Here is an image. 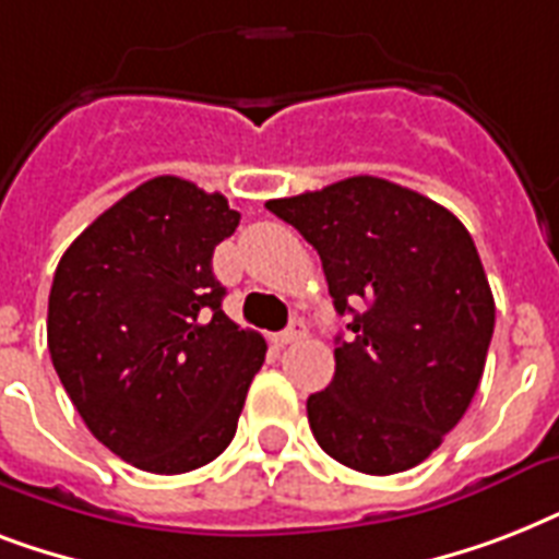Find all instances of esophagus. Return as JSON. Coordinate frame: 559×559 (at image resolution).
<instances>
[{"mask_svg": "<svg viewBox=\"0 0 559 559\" xmlns=\"http://www.w3.org/2000/svg\"><path fill=\"white\" fill-rule=\"evenodd\" d=\"M307 333V324H305V319H293V322H289V328L287 331H281L278 333V345H289V342H298L301 340V336H305Z\"/></svg>", "mask_w": 559, "mask_h": 559, "instance_id": "34e87169", "label": "esophagus"}]
</instances>
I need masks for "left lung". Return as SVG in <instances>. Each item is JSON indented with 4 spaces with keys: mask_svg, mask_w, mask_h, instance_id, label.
<instances>
[{
    "mask_svg": "<svg viewBox=\"0 0 559 559\" xmlns=\"http://www.w3.org/2000/svg\"><path fill=\"white\" fill-rule=\"evenodd\" d=\"M266 209L319 252L336 313H350L331 385L307 397L313 438L368 476L417 467L467 412L493 340L473 237L452 211L380 177Z\"/></svg>",
    "mask_w": 559,
    "mask_h": 559,
    "instance_id": "8db88e82",
    "label": "left lung"
}]
</instances>
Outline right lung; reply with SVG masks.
Segmentation results:
<instances>
[{
    "mask_svg": "<svg viewBox=\"0 0 559 559\" xmlns=\"http://www.w3.org/2000/svg\"><path fill=\"white\" fill-rule=\"evenodd\" d=\"M240 214L223 193L156 177L83 228L48 293V354L83 424L156 476L209 464L235 438L261 333L223 313L211 270Z\"/></svg>",
    "mask_w": 559,
    "mask_h": 559,
    "instance_id": "add662e5",
    "label": "right lung"
}]
</instances>
